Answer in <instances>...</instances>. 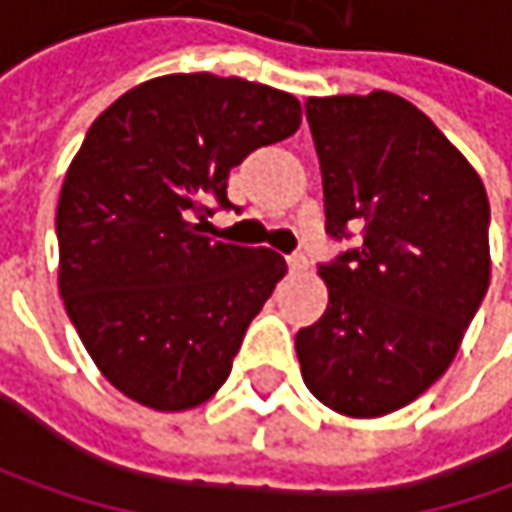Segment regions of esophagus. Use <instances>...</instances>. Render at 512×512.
I'll use <instances>...</instances> for the list:
<instances>
[{"instance_id": "1", "label": "esophagus", "mask_w": 512, "mask_h": 512, "mask_svg": "<svg viewBox=\"0 0 512 512\" xmlns=\"http://www.w3.org/2000/svg\"><path fill=\"white\" fill-rule=\"evenodd\" d=\"M287 267H290V273H305L307 259L305 256H299V253H293V256H287Z\"/></svg>"}]
</instances>
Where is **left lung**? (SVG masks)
<instances>
[{"label": "left lung", "mask_w": 512, "mask_h": 512, "mask_svg": "<svg viewBox=\"0 0 512 512\" xmlns=\"http://www.w3.org/2000/svg\"><path fill=\"white\" fill-rule=\"evenodd\" d=\"M327 233L362 247L319 267L327 310L296 333L319 402L376 419L419 399L459 353L490 285V205L479 173L407 99L310 96Z\"/></svg>", "instance_id": "left-lung-1"}]
</instances>
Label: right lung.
Masks as SVG:
<instances>
[{
  "label": "right lung",
  "instance_id": "obj_1",
  "mask_svg": "<svg viewBox=\"0 0 512 512\" xmlns=\"http://www.w3.org/2000/svg\"><path fill=\"white\" fill-rule=\"evenodd\" d=\"M302 122L285 90L170 73L96 116L56 207L59 293L99 373L133 402L179 413L230 376L285 259L202 233L250 150Z\"/></svg>",
  "mask_w": 512,
  "mask_h": 512
}]
</instances>
